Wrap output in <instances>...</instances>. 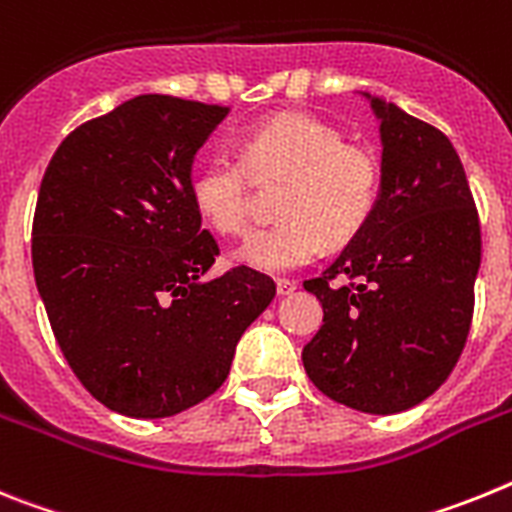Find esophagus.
<instances>
[{"label": "esophagus", "instance_id": "obj_1", "mask_svg": "<svg viewBox=\"0 0 512 512\" xmlns=\"http://www.w3.org/2000/svg\"><path fill=\"white\" fill-rule=\"evenodd\" d=\"M275 286H278V293H281V296H291V293L296 291V281H291V278H278Z\"/></svg>", "mask_w": 512, "mask_h": 512}]
</instances>
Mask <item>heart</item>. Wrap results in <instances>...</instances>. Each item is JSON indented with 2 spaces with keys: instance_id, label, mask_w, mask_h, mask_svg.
I'll list each match as a JSON object with an SVG mask.
<instances>
[{
  "instance_id": "heart-1",
  "label": "heart",
  "mask_w": 512,
  "mask_h": 512,
  "mask_svg": "<svg viewBox=\"0 0 512 512\" xmlns=\"http://www.w3.org/2000/svg\"><path fill=\"white\" fill-rule=\"evenodd\" d=\"M252 175L288 177L270 226L252 231L237 257L265 273L309 265L327 244H345L371 221L381 198V162L309 115H278L252 128L242 154H216L193 175L190 195L224 237L250 229Z\"/></svg>"
}]
</instances>
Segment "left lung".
<instances>
[{"instance_id":"left-lung-1","label":"left lung","mask_w":512,"mask_h":512,"mask_svg":"<svg viewBox=\"0 0 512 512\" xmlns=\"http://www.w3.org/2000/svg\"><path fill=\"white\" fill-rule=\"evenodd\" d=\"M381 198L330 268L304 281L322 327L301 361L332 402L394 415L428 399L464 353L482 229L459 154L430 123L371 100Z\"/></svg>"}]
</instances>
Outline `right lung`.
I'll use <instances>...</instances> for the list:
<instances>
[{
	"instance_id": "add662e5",
	"label": "right lung",
	"mask_w": 512,
	"mask_h": 512,
	"mask_svg": "<svg viewBox=\"0 0 512 512\" xmlns=\"http://www.w3.org/2000/svg\"><path fill=\"white\" fill-rule=\"evenodd\" d=\"M226 105L139 95L66 136L33 216V273L74 376L108 410L170 417L229 376L275 296L247 265L213 281L219 244L190 195L195 151Z\"/></svg>"
}]
</instances>
